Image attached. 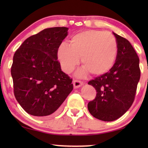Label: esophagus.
Listing matches in <instances>:
<instances>
[{
    "label": "esophagus",
    "mask_w": 148,
    "mask_h": 148,
    "mask_svg": "<svg viewBox=\"0 0 148 148\" xmlns=\"http://www.w3.org/2000/svg\"><path fill=\"white\" fill-rule=\"evenodd\" d=\"M73 85L74 89L79 88V87H81L83 85V82L78 81V80H74L73 81Z\"/></svg>",
    "instance_id": "34e87169"
}]
</instances>
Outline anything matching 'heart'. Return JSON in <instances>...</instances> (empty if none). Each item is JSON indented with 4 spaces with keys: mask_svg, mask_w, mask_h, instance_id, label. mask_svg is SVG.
Wrapping results in <instances>:
<instances>
[{
    "mask_svg": "<svg viewBox=\"0 0 148 148\" xmlns=\"http://www.w3.org/2000/svg\"><path fill=\"white\" fill-rule=\"evenodd\" d=\"M117 53L116 39L108 32L88 30L74 34L70 44L62 42L57 50V57L62 71L71 73L81 57L83 67L76 72L83 77L106 74L114 66Z\"/></svg>",
    "mask_w": 148,
    "mask_h": 148,
    "instance_id": "1",
    "label": "heart"
}]
</instances>
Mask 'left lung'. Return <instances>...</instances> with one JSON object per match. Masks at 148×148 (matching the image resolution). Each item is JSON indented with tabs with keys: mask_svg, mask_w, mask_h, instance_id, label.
Instances as JSON below:
<instances>
[{
	"mask_svg": "<svg viewBox=\"0 0 148 148\" xmlns=\"http://www.w3.org/2000/svg\"><path fill=\"white\" fill-rule=\"evenodd\" d=\"M117 44L116 62L106 74L88 82L97 95L87 104L89 113L95 118L112 121L121 117L134 100L140 77L139 58L127 39L113 32Z\"/></svg>",
	"mask_w": 148,
	"mask_h": 148,
	"instance_id": "obj_1",
	"label": "left lung"
}]
</instances>
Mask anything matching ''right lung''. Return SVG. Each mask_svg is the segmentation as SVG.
I'll use <instances>...</instances> for the list:
<instances>
[{
	"instance_id": "add662e5",
	"label": "right lung",
	"mask_w": 148,
	"mask_h": 148,
	"mask_svg": "<svg viewBox=\"0 0 148 148\" xmlns=\"http://www.w3.org/2000/svg\"><path fill=\"white\" fill-rule=\"evenodd\" d=\"M67 27L44 29L25 40L14 53L11 74L17 101L32 116L57 114L73 89L61 71L57 50L68 35Z\"/></svg>"
}]
</instances>
